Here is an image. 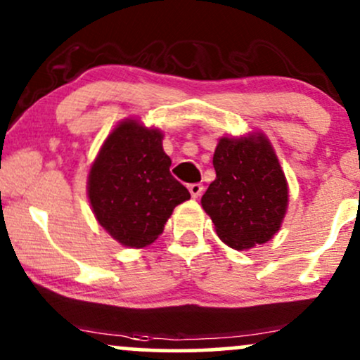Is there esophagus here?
Here are the masks:
<instances>
[{
    "label": "esophagus",
    "instance_id": "1",
    "mask_svg": "<svg viewBox=\"0 0 360 360\" xmlns=\"http://www.w3.org/2000/svg\"><path fill=\"white\" fill-rule=\"evenodd\" d=\"M188 189H189V193H191L193 198H200L201 193H203V184L193 183V184L188 186Z\"/></svg>",
    "mask_w": 360,
    "mask_h": 360
}]
</instances>
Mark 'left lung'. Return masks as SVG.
Returning <instances> with one entry per match:
<instances>
[{
  "mask_svg": "<svg viewBox=\"0 0 360 360\" xmlns=\"http://www.w3.org/2000/svg\"><path fill=\"white\" fill-rule=\"evenodd\" d=\"M217 179L201 198L218 237L232 249L266 243L288 208V184L264 135L221 139L213 155Z\"/></svg>",
  "mask_w": 360,
  "mask_h": 360,
  "instance_id": "1",
  "label": "left lung"
}]
</instances>
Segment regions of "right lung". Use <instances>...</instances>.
<instances>
[{
	"instance_id": "1",
	"label": "right lung",
	"mask_w": 360,
	"mask_h": 360,
	"mask_svg": "<svg viewBox=\"0 0 360 360\" xmlns=\"http://www.w3.org/2000/svg\"><path fill=\"white\" fill-rule=\"evenodd\" d=\"M169 167L157 128L127 120L105 140L91 167L88 194L96 220L120 243L150 245L172 210L191 198Z\"/></svg>"
}]
</instances>
